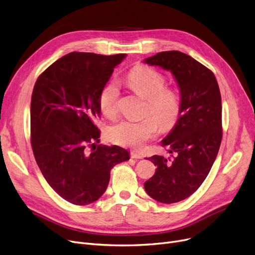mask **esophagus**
<instances>
[{
    "label": "esophagus",
    "instance_id": "34e87169",
    "mask_svg": "<svg viewBox=\"0 0 255 255\" xmlns=\"http://www.w3.org/2000/svg\"><path fill=\"white\" fill-rule=\"evenodd\" d=\"M130 156L133 159H141V158H143V155L141 153H138V152H131Z\"/></svg>",
    "mask_w": 255,
    "mask_h": 255
}]
</instances>
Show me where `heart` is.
I'll use <instances>...</instances> for the list:
<instances>
[{"label": "heart", "instance_id": "b5f03b06", "mask_svg": "<svg viewBox=\"0 0 255 255\" xmlns=\"http://www.w3.org/2000/svg\"><path fill=\"white\" fill-rule=\"evenodd\" d=\"M125 82L133 91L146 97L145 114L151 113L156 118L146 116L136 121L121 120L107 128L106 135L114 143L140 149L146 141L157 136L159 123L163 129H170L176 124L181 114V99L175 90L164 87V75L148 66L139 65L132 68L126 74ZM119 94L115 82H110L102 88L98 105L106 118L117 115Z\"/></svg>", "mask_w": 255, "mask_h": 255}]
</instances>
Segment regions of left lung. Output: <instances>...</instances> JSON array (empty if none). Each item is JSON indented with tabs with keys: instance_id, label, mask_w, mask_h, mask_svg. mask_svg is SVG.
Returning a JSON list of instances; mask_svg holds the SVG:
<instances>
[{
	"instance_id": "8db88e82",
	"label": "left lung",
	"mask_w": 255,
	"mask_h": 255,
	"mask_svg": "<svg viewBox=\"0 0 255 255\" xmlns=\"http://www.w3.org/2000/svg\"><path fill=\"white\" fill-rule=\"evenodd\" d=\"M143 62L170 71L181 94V114L161 144L172 158L150 157L157 168L143 186L159 203H178L199 188L217 157L222 139L220 90L210 69L181 51L158 52Z\"/></svg>"
}]
</instances>
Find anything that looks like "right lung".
Listing matches in <instances>:
<instances>
[{
	"label": "right lung",
	"instance_id": "add662e5",
	"mask_svg": "<svg viewBox=\"0 0 255 255\" xmlns=\"http://www.w3.org/2000/svg\"><path fill=\"white\" fill-rule=\"evenodd\" d=\"M125 57L70 52L34 86L30 116L36 162L51 188L73 205L96 202L107 188L111 169L130 158L121 146L95 143L99 94Z\"/></svg>",
	"mask_w": 255,
	"mask_h": 255
}]
</instances>
